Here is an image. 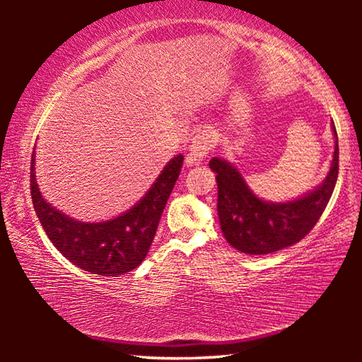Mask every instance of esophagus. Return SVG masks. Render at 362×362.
Here are the masks:
<instances>
[{
	"mask_svg": "<svg viewBox=\"0 0 362 362\" xmlns=\"http://www.w3.org/2000/svg\"><path fill=\"white\" fill-rule=\"evenodd\" d=\"M218 142L217 132L212 127H204L203 131H199L192 140L188 150V159L192 163H201L203 159L209 155V153L216 148Z\"/></svg>",
	"mask_w": 362,
	"mask_h": 362,
	"instance_id": "34e87169",
	"label": "esophagus"
}]
</instances>
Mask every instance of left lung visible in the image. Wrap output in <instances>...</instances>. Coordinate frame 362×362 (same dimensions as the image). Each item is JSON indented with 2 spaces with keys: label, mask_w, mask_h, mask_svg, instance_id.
Here are the masks:
<instances>
[{
  "label": "left lung",
  "mask_w": 362,
  "mask_h": 362,
  "mask_svg": "<svg viewBox=\"0 0 362 362\" xmlns=\"http://www.w3.org/2000/svg\"><path fill=\"white\" fill-rule=\"evenodd\" d=\"M327 177L320 187L286 203H272L257 196L238 168L223 158H212L209 168L216 173L217 212L225 240L250 255L272 254L298 243L313 230L322 216L339 175V140Z\"/></svg>",
  "instance_id": "left-lung-1"
}]
</instances>
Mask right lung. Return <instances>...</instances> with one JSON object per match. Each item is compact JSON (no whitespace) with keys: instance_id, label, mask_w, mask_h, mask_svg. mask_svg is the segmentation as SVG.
<instances>
[{"instance_id":"1","label":"right lung","mask_w":362,"mask_h":362,"mask_svg":"<svg viewBox=\"0 0 362 362\" xmlns=\"http://www.w3.org/2000/svg\"><path fill=\"white\" fill-rule=\"evenodd\" d=\"M182 163V155L170 159L144 198L129 211L89 223L65 216L42 198L36 183L33 151L30 185L35 212L47 238L65 259L93 274L119 276L137 268L148 254L164 206L180 175Z\"/></svg>"}]
</instances>
